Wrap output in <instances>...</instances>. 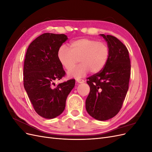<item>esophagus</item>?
<instances>
[{
  "instance_id": "obj_1",
  "label": "esophagus",
  "mask_w": 152,
  "mask_h": 152,
  "mask_svg": "<svg viewBox=\"0 0 152 152\" xmlns=\"http://www.w3.org/2000/svg\"><path fill=\"white\" fill-rule=\"evenodd\" d=\"M76 81H77V83H79V84H82V83H83V82H84V80L80 79H76Z\"/></svg>"
}]
</instances>
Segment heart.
I'll use <instances>...</instances> for the list:
<instances>
[{"instance_id":"1","label":"heart","mask_w":152,"mask_h":152,"mask_svg":"<svg viewBox=\"0 0 152 152\" xmlns=\"http://www.w3.org/2000/svg\"><path fill=\"white\" fill-rule=\"evenodd\" d=\"M70 49L62 45L57 52L59 63L66 70H70L77 64L81 63L76 68L69 71L70 78H80L89 71L92 73L100 72L107 64L110 55V49L107 44L87 38L72 41Z\"/></svg>"}]
</instances>
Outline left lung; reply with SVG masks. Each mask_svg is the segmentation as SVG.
<instances>
[{"label":"left lung","mask_w":152,"mask_h":152,"mask_svg":"<svg viewBox=\"0 0 152 152\" xmlns=\"http://www.w3.org/2000/svg\"><path fill=\"white\" fill-rule=\"evenodd\" d=\"M110 49L108 61L100 72L88 78L90 92L86 100L87 113L104 121L120 111L129 89L131 64L127 48L115 37L100 34Z\"/></svg>","instance_id":"left-lung-1"}]
</instances>
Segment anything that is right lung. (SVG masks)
<instances>
[{
  "label": "right lung",
  "instance_id": "add662e5",
  "mask_svg": "<svg viewBox=\"0 0 152 152\" xmlns=\"http://www.w3.org/2000/svg\"><path fill=\"white\" fill-rule=\"evenodd\" d=\"M68 39L65 34L45 33L27 49L23 68L25 89L35 112L45 118H54L65 108L66 100L75 84V79L59 84L65 72L57 58L59 48Z\"/></svg>",
  "mask_w": 152,
  "mask_h": 152
}]
</instances>
